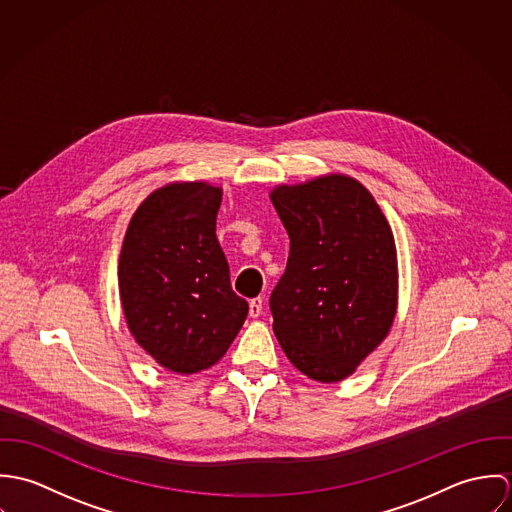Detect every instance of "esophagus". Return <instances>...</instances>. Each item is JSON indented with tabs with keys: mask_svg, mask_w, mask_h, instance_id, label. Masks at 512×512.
Instances as JSON below:
<instances>
[{
	"mask_svg": "<svg viewBox=\"0 0 512 512\" xmlns=\"http://www.w3.org/2000/svg\"><path fill=\"white\" fill-rule=\"evenodd\" d=\"M262 305H264L262 297H254V299L250 301V305H248L250 317H260V315H262Z\"/></svg>",
	"mask_w": 512,
	"mask_h": 512,
	"instance_id": "34e87169",
	"label": "esophagus"
}]
</instances>
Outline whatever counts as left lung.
<instances>
[{
	"mask_svg": "<svg viewBox=\"0 0 512 512\" xmlns=\"http://www.w3.org/2000/svg\"><path fill=\"white\" fill-rule=\"evenodd\" d=\"M270 199L290 234L288 266L270 297L274 333L305 376L345 380L396 317L392 228L365 185L343 173L278 185Z\"/></svg>",
	"mask_w": 512,
	"mask_h": 512,
	"instance_id": "8db88e82",
	"label": "left lung"
}]
</instances>
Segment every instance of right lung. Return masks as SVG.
Wrapping results in <instances>:
<instances>
[{"mask_svg": "<svg viewBox=\"0 0 512 512\" xmlns=\"http://www.w3.org/2000/svg\"><path fill=\"white\" fill-rule=\"evenodd\" d=\"M220 201L222 189L207 181L167 183L136 209L122 242L118 290L128 329L177 374L219 363L248 315L217 240Z\"/></svg>", "mask_w": 512, "mask_h": 512, "instance_id": "1", "label": "right lung"}]
</instances>
